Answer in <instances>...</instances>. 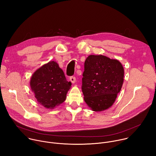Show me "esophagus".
Wrapping results in <instances>:
<instances>
[{"mask_svg":"<svg viewBox=\"0 0 156 156\" xmlns=\"http://www.w3.org/2000/svg\"><path fill=\"white\" fill-rule=\"evenodd\" d=\"M70 81L72 83H75V81H76V78L75 77V76H70Z\"/></svg>","mask_w":156,"mask_h":156,"instance_id":"obj_1","label":"esophagus"}]
</instances>
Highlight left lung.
I'll return each instance as SVG.
<instances>
[{"instance_id": "left-lung-1", "label": "left lung", "mask_w": 156, "mask_h": 156, "mask_svg": "<svg viewBox=\"0 0 156 156\" xmlns=\"http://www.w3.org/2000/svg\"><path fill=\"white\" fill-rule=\"evenodd\" d=\"M82 78L84 100L96 112L112 105L123 83L124 70L117 60L91 55L84 62Z\"/></svg>"}]
</instances>
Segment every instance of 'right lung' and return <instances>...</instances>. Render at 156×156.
Here are the masks:
<instances>
[{
  "label": "right lung",
  "instance_id": "add662e5",
  "mask_svg": "<svg viewBox=\"0 0 156 156\" xmlns=\"http://www.w3.org/2000/svg\"><path fill=\"white\" fill-rule=\"evenodd\" d=\"M72 83L66 81L63 70L54 61L37 69L32 75L30 86L37 102L47 108L63 102Z\"/></svg>",
  "mask_w": 156,
  "mask_h": 156
}]
</instances>
